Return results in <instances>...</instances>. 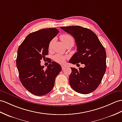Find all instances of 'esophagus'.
I'll return each instance as SVG.
<instances>
[{"label":"esophagus","instance_id":"34e87169","mask_svg":"<svg viewBox=\"0 0 122 122\" xmlns=\"http://www.w3.org/2000/svg\"><path fill=\"white\" fill-rule=\"evenodd\" d=\"M61 68H62V70H64L65 68H66V66H63V65H62V66H61Z\"/></svg>","mask_w":122,"mask_h":122}]
</instances>
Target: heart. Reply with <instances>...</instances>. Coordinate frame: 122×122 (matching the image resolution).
<instances>
[{
    "label": "heart",
    "instance_id": "1",
    "mask_svg": "<svg viewBox=\"0 0 122 122\" xmlns=\"http://www.w3.org/2000/svg\"><path fill=\"white\" fill-rule=\"evenodd\" d=\"M60 38L61 40L62 41L65 45H66L68 44H72L73 45L74 42H75V40H74V39L72 37V36L69 34H63L61 35L60 36ZM53 42V40H52L50 41L49 44V48L51 49L52 46ZM53 59L57 63H60V64H63L65 61L66 59V57L63 55L60 54H56L53 57Z\"/></svg>",
    "mask_w": 122,
    "mask_h": 122
}]
</instances>
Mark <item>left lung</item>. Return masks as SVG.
<instances>
[{
	"instance_id": "obj_1",
	"label": "left lung",
	"mask_w": 122,
	"mask_h": 122,
	"mask_svg": "<svg viewBox=\"0 0 122 122\" xmlns=\"http://www.w3.org/2000/svg\"><path fill=\"white\" fill-rule=\"evenodd\" d=\"M72 35L76 41L77 52L71 58L72 64H84L79 69L71 67L69 84L73 90L82 94L93 92L100 84L106 70V52L94 32L80 26L61 27Z\"/></svg>"
}]
</instances>
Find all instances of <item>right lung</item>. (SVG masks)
Here are the masks:
<instances>
[{
    "mask_svg": "<svg viewBox=\"0 0 122 122\" xmlns=\"http://www.w3.org/2000/svg\"><path fill=\"white\" fill-rule=\"evenodd\" d=\"M58 32L55 28L31 32L19 47L16 63L19 78L24 87L35 95L49 93L61 70L60 65L55 61H50L46 69L40 64L41 59L48 55L50 42Z\"/></svg>",
    "mask_w": 122,
    "mask_h": 122,
    "instance_id": "obj_1",
    "label": "right lung"
}]
</instances>
